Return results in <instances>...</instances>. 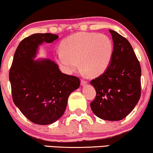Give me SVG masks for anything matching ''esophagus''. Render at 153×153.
Here are the masks:
<instances>
[{
    "label": "esophagus",
    "instance_id": "1",
    "mask_svg": "<svg viewBox=\"0 0 153 153\" xmlns=\"http://www.w3.org/2000/svg\"><path fill=\"white\" fill-rule=\"evenodd\" d=\"M80 84H81V85H82V86H85V85L88 84V82H87L86 80H83V79H81V80H80Z\"/></svg>",
    "mask_w": 153,
    "mask_h": 153
}]
</instances>
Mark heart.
Wrapping results in <instances>:
<instances>
[{"instance_id":"obj_1","label":"heart","mask_w":153,"mask_h":153,"mask_svg":"<svg viewBox=\"0 0 153 153\" xmlns=\"http://www.w3.org/2000/svg\"><path fill=\"white\" fill-rule=\"evenodd\" d=\"M61 49L56 54V60L65 73L77 71L80 63L88 75L97 77L109 66L113 54V44L105 34L78 32L63 40Z\"/></svg>"}]
</instances>
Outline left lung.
<instances>
[{"mask_svg": "<svg viewBox=\"0 0 153 153\" xmlns=\"http://www.w3.org/2000/svg\"><path fill=\"white\" fill-rule=\"evenodd\" d=\"M109 32L113 54L107 70L90 82L97 93L90 107L100 119L119 121L133 111L140 100L141 68L128 40L115 31Z\"/></svg>", "mask_w": 153, "mask_h": 153, "instance_id": "1", "label": "left lung"}]
</instances>
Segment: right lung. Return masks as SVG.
Listing matches in <instances>:
<instances>
[{
  "instance_id": "add662e5",
  "label": "right lung",
  "mask_w": 153,
  "mask_h": 153,
  "mask_svg": "<svg viewBox=\"0 0 153 153\" xmlns=\"http://www.w3.org/2000/svg\"><path fill=\"white\" fill-rule=\"evenodd\" d=\"M59 38L51 33L24 39L15 51L9 73L13 102L22 114L39 125L62 117L71 93L80 87L78 78L61 73L53 61L36 59L39 46Z\"/></svg>"
}]
</instances>
